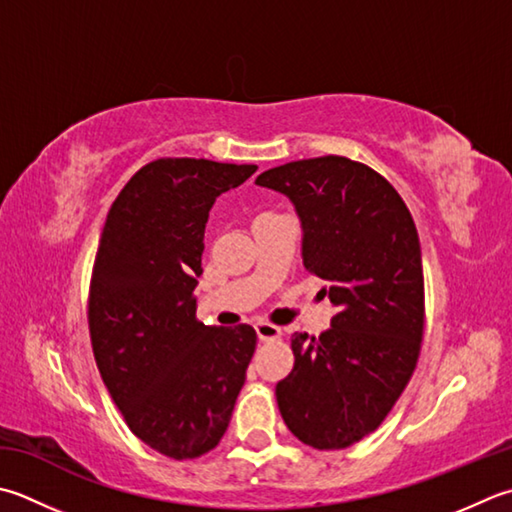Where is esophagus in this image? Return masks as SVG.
I'll list each match as a JSON object with an SVG mask.
<instances>
[{"instance_id": "34e87169", "label": "esophagus", "mask_w": 512, "mask_h": 512, "mask_svg": "<svg viewBox=\"0 0 512 512\" xmlns=\"http://www.w3.org/2000/svg\"><path fill=\"white\" fill-rule=\"evenodd\" d=\"M255 333L262 342H275V339L282 337V328L268 322H255Z\"/></svg>"}]
</instances>
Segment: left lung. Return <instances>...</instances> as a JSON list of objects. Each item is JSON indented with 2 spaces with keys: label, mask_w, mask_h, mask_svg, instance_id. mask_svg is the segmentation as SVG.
<instances>
[{
  "label": "left lung",
  "mask_w": 512,
  "mask_h": 512,
  "mask_svg": "<svg viewBox=\"0 0 512 512\" xmlns=\"http://www.w3.org/2000/svg\"><path fill=\"white\" fill-rule=\"evenodd\" d=\"M255 184L293 204L304 266L335 306L322 335L290 339L295 366L275 388L279 413L299 442L346 448L384 422L417 366L424 270L415 222L382 175L346 157L290 162Z\"/></svg>",
  "instance_id": "1"
}]
</instances>
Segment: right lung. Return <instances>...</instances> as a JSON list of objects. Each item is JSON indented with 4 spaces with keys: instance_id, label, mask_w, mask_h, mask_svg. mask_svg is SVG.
I'll return each mask as SVG.
<instances>
[{
    "instance_id": "obj_1",
    "label": "right lung",
    "mask_w": 512,
    "mask_h": 512,
    "mask_svg": "<svg viewBox=\"0 0 512 512\" xmlns=\"http://www.w3.org/2000/svg\"><path fill=\"white\" fill-rule=\"evenodd\" d=\"M255 164L157 159L108 210L90 282L95 362L128 428L173 459H193L224 437L246 368L253 326L197 322V277L215 199Z\"/></svg>"
}]
</instances>
